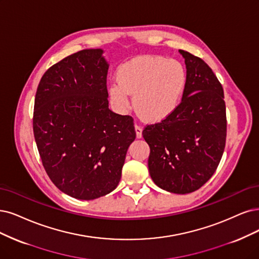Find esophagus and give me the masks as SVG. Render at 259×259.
<instances>
[{
	"label": "esophagus",
	"instance_id": "34e87169",
	"mask_svg": "<svg viewBox=\"0 0 259 259\" xmlns=\"http://www.w3.org/2000/svg\"><path fill=\"white\" fill-rule=\"evenodd\" d=\"M135 128H136V133H137V138H138V139H141V138H142V131H143L142 127H140V126H139V124H136V126H135Z\"/></svg>",
	"mask_w": 259,
	"mask_h": 259
}]
</instances>
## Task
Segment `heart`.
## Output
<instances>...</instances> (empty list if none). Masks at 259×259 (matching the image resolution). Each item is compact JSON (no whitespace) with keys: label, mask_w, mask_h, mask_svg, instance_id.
<instances>
[{"label":"heart","mask_w":259,"mask_h":259,"mask_svg":"<svg viewBox=\"0 0 259 259\" xmlns=\"http://www.w3.org/2000/svg\"><path fill=\"white\" fill-rule=\"evenodd\" d=\"M117 84L108 89L113 108L126 113L133 107L150 122L166 119L179 107L187 86V71L177 60L145 55L121 65L116 72Z\"/></svg>","instance_id":"obj_1"}]
</instances>
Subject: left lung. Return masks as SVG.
<instances>
[{
	"mask_svg": "<svg viewBox=\"0 0 259 259\" xmlns=\"http://www.w3.org/2000/svg\"><path fill=\"white\" fill-rule=\"evenodd\" d=\"M187 68V86L178 109L143 130L150 148L148 169L161 189L194 192L211 178L226 142V108L221 83L199 57L179 50Z\"/></svg>",
	"mask_w": 259,
	"mask_h": 259,
	"instance_id": "obj_1",
	"label": "left lung"
}]
</instances>
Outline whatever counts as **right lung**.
<instances>
[{
    "mask_svg": "<svg viewBox=\"0 0 259 259\" xmlns=\"http://www.w3.org/2000/svg\"><path fill=\"white\" fill-rule=\"evenodd\" d=\"M101 49H85L48 69L38 84L33 130L52 183L91 200L116 188L136 139L133 118L109 109V64Z\"/></svg>",
    "mask_w": 259,
    "mask_h": 259,
    "instance_id": "obj_1",
    "label": "right lung"
}]
</instances>
